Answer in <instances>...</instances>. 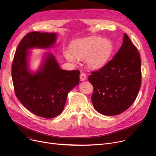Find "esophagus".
Returning <instances> with one entry per match:
<instances>
[{
    "mask_svg": "<svg viewBox=\"0 0 156 156\" xmlns=\"http://www.w3.org/2000/svg\"><path fill=\"white\" fill-rule=\"evenodd\" d=\"M80 80L81 81H85L86 79H87V76H86V74L85 73H81V75L80 76Z\"/></svg>",
    "mask_w": 156,
    "mask_h": 156,
    "instance_id": "1",
    "label": "esophagus"
}]
</instances>
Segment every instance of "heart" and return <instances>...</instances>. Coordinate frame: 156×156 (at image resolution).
I'll return each instance as SVG.
<instances>
[{"label":"heart","instance_id":"obj_1","mask_svg":"<svg viewBox=\"0 0 156 156\" xmlns=\"http://www.w3.org/2000/svg\"><path fill=\"white\" fill-rule=\"evenodd\" d=\"M113 51L110 40L91 37L76 41L71 45V51L65 52L64 56L68 61L75 63L76 57L86 58L88 66L97 69L108 63Z\"/></svg>","mask_w":156,"mask_h":156}]
</instances>
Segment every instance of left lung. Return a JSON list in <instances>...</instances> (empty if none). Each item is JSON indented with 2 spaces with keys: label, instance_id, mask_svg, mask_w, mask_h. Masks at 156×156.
<instances>
[{
  "label": "left lung",
  "instance_id": "left-lung-1",
  "mask_svg": "<svg viewBox=\"0 0 156 156\" xmlns=\"http://www.w3.org/2000/svg\"><path fill=\"white\" fill-rule=\"evenodd\" d=\"M92 101L95 110L105 116L118 115L136 99L141 85V60L136 48L125 34L118 52L104 67L91 73Z\"/></svg>",
  "mask_w": 156,
  "mask_h": 156
}]
</instances>
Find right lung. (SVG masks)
Here are the masks:
<instances>
[{"label":"right lung","mask_w":156,"mask_h":156,"mask_svg":"<svg viewBox=\"0 0 156 156\" xmlns=\"http://www.w3.org/2000/svg\"><path fill=\"white\" fill-rule=\"evenodd\" d=\"M54 33H28L16 49L12 65L15 94L22 104L37 116L53 118L61 113L68 92L78 85L80 71L61 69L54 55L46 53L39 69L32 72L28 65L30 49L52 47Z\"/></svg>","instance_id":"right-lung-1"}]
</instances>
